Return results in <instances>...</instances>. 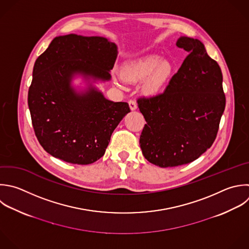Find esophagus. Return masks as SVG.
Returning a JSON list of instances; mask_svg holds the SVG:
<instances>
[{
  "label": "esophagus",
  "instance_id": "1",
  "mask_svg": "<svg viewBox=\"0 0 249 249\" xmlns=\"http://www.w3.org/2000/svg\"><path fill=\"white\" fill-rule=\"evenodd\" d=\"M128 105H129V108H130L131 111H134V110H136V108H137V104H136V102L133 101V100H130V101L128 102Z\"/></svg>",
  "mask_w": 249,
  "mask_h": 249
}]
</instances>
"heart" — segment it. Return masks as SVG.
I'll list each match as a JSON object with an SVG mask.
<instances>
[{"mask_svg":"<svg viewBox=\"0 0 249 249\" xmlns=\"http://www.w3.org/2000/svg\"><path fill=\"white\" fill-rule=\"evenodd\" d=\"M169 73V64L156 54L126 63L122 70L123 77L127 82L136 83L146 79L143 88L149 94H156L161 89Z\"/></svg>","mask_w":249,"mask_h":249,"instance_id":"1","label":"heart"}]
</instances>
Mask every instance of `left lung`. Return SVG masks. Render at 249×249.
I'll return each instance as SVG.
<instances>
[{
	"label": "left lung",
	"instance_id": "left-lung-1",
	"mask_svg": "<svg viewBox=\"0 0 249 249\" xmlns=\"http://www.w3.org/2000/svg\"><path fill=\"white\" fill-rule=\"evenodd\" d=\"M176 46L189 54L164 91L137 100L147 123L139 141L142 154L160 167L192 162L209 149L226 105L221 69L203 44L182 36Z\"/></svg>",
	"mask_w": 249,
	"mask_h": 249
}]
</instances>
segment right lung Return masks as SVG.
Segmentation results:
<instances>
[{
	"label": "right lung",
	"mask_w": 249,
	"mask_h": 249,
	"mask_svg": "<svg viewBox=\"0 0 249 249\" xmlns=\"http://www.w3.org/2000/svg\"><path fill=\"white\" fill-rule=\"evenodd\" d=\"M118 47L104 37L54 38L36 60L28 91L35 134L53 157L89 164L105 154L111 135L130 112L126 102L104 97L93 84L111 80ZM82 77L87 88L72 84Z\"/></svg>",
	"instance_id": "right-lung-1"
}]
</instances>
